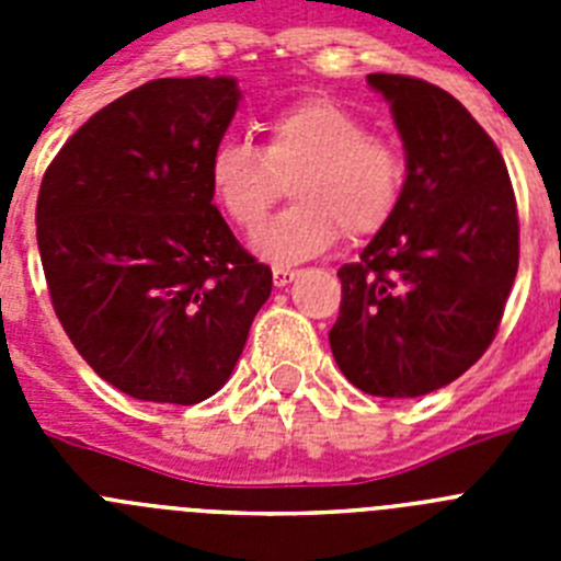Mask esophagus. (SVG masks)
I'll use <instances>...</instances> for the list:
<instances>
[{
  "label": "esophagus",
  "mask_w": 561,
  "mask_h": 561,
  "mask_svg": "<svg viewBox=\"0 0 561 561\" xmlns=\"http://www.w3.org/2000/svg\"><path fill=\"white\" fill-rule=\"evenodd\" d=\"M295 277H297V272L289 270V266H275V270H272V280H275L277 289H284V286H289L291 280H295Z\"/></svg>",
  "instance_id": "esophagus-1"
}]
</instances>
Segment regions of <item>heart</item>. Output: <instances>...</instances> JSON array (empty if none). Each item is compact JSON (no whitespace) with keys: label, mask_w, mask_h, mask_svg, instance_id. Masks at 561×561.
Wrapping results in <instances>:
<instances>
[{"label":"heart","mask_w":561,"mask_h":561,"mask_svg":"<svg viewBox=\"0 0 561 561\" xmlns=\"http://www.w3.org/2000/svg\"><path fill=\"white\" fill-rule=\"evenodd\" d=\"M207 180L238 230H255L291 182L295 207L252 238L257 255L284 266L325 252L340 230L348 241L385 230L401 205L408 162L359 114L329 98H306L272 114L261 148L241 137L219 142Z\"/></svg>","instance_id":"obj_1"}]
</instances>
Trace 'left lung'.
Instances as JSON below:
<instances>
[{
  "label": "left lung",
  "instance_id": "obj_1",
  "mask_svg": "<svg viewBox=\"0 0 561 561\" xmlns=\"http://www.w3.org/2000/svg\"><path fill=\"white\" fill-rule=\"evenodd\" d=\"M408 157L401 205L345 264L331 354L362 393L415 399L472 368L519 264L508 168L463 103L410 76H368Z\"/></svg>",
  "mask_w": 561,
  "mask_h": 561
}]
</instances>
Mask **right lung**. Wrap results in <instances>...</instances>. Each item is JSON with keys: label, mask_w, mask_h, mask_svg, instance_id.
<instances>
[{"label": "right lung", "mask_w": 561, "mask_h": 561, "mask_svg": "<svg viewBox=\"0 0 561 561\" xmlns=\"http://www.w3.org/2000/svg\"><path fill=\"white\" fill-rule=\"evenodd\" d=\"M238 101L236 78H157L92 114L44 173L53 309L89 368L134 399H210L272 291L207 180Z\"/></svg>", "instance_id": "add662e5"}]
</instances>
